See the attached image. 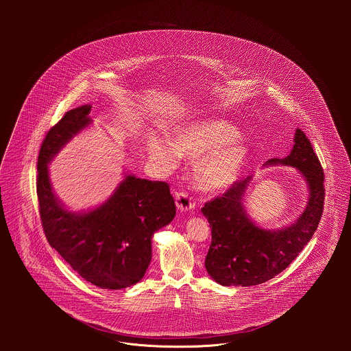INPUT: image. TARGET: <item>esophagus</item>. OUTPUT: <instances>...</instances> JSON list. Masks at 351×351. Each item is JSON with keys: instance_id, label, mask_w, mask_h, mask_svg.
Returning a JSON list of instances; mask_svg holds the SVG:
<instances>
[{"instance_id": "esophagus-1", "label": "esophagus", "mask_w": 351, "mask_h": 351, "mask_svg": "<svg viewBox=\"0 0 351 351\" xmlns=\"http://www.w3.org/2000/svg\"><path fill=\"white\" fill-rule=\"evenodd\" d=\"M176 205L181 212H186L195 208V201L192 200V197H189L185 192H180L176 195Z\"/></svg>"}]
</instances>
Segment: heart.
<instances>
[{
    "mask_svg": "<svg viewBox=\"0 0 351 351\" xmlns=\"http://www.w3.org/2000/svg\"><path fill=\"white\" fill-rule=\"evenodd\" d=\"M239 130L221 119H199L178 127L170 142L152 136L149 154L166 170L177 167L180 156L195 159L192 174L204 192L228 189L247 162Z\"/></svg>",
    "mask_w": 351,
    "mask_h": 351,
    "instance_id": "1",
    "label": "heart"
}]
</instances>
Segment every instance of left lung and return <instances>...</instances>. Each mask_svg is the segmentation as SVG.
Instances as JSON below:
<instances>
[{"label": "left lung", "instance_id": "obj_1", "mask_svg": "<svg viewBox=\"0 0 351 351\" xmlns=\"http://www.w3.org/2000/svg\"><path fill=\"white\" fill-rule=\"evenodd\" d=\"M293 149L282 159H269L265 166H291L299 170L308 189V201L300 216L289 226L266 230L252 221L245 193L252 177L235 182L221 197L201 209L212 228V242L205 258L208 274L224 287L263 284L282 270L311 241L323 213L324 174L309 141L296 130Z\"/></svg>", "mask_w": 351, "mask_h": 351}]
</instances>
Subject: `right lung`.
I'll list each match as a JSON object with an SVG mask.
<instances>
[{
	"label": "right lung",
	"mask_w": 351,
	"mask_h": 351,
	"mask_svg": "<svg viewBox=\"0 0 351 351\" xmlns=\"http://www.w3.org/2000/svg\"><path fill=\"white\" fill-rule=\"evenodd\" d=\"M90 105L71 109L46 135L38 156V200L52 249L84 280L101 289H124L139 282L151 262V239L176 216L169 185L134 174L99 206L73 212L56 197L49 165L93 120Z\"/></svg>",
	"instance_id": "obj_1"
}]
</instances>
